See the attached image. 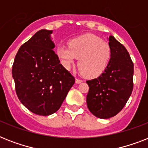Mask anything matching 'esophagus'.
<instances>
[{"label":"esophagus","mask_w":148,"mask_h":148,"mask_svg":"<svg viewBox=\"0 0 148 148\" xmlns=\"http://www.w3.org/2000/svg\"><path fill=\"white\" fill-rule=\"evenodd\" d=\"M83 81H81V80H80V79H77L76 78V80H75V82H76V84H80Z\"/></svg>","instance_id":"34e87169"}]
</instances>
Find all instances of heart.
Listing matches in <instances>:
<instances>
[{
    "mask_svg": "<svg viewBox=\"0 0 148 148\" xmlns=\"http://www.w3.org/2000/svg\"><path fill=\"white\" fill-rule=\"evenodd\" d=\"M69 47L61 45L57 48L56 53L60 63L70 69L77 58L81 74L89 78L97 77L108 67L111 58V48L108 43L94 34H87L73 38Z\"/></svg>",
    "mask_w": 148,
    "mask_h": 148,
    "instance_id": "b5f03b06",
    "label": "heart"
}]
</instances>
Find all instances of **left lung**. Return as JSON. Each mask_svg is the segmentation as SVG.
I'll use <instances>...</instances> for the list:
<instances>
[{
  "instance_id": "8db88e82",
  "label": "left lung",
  "mask_w": 148,
  "mask_h": 148,
  "mask_svg": "<svg viewBox=\"0 0 148 148\" xmlns=\"http://www.w3.org/2000/svg\"><path fill=\"white\" fill-rule=\"evenodd\" d=\"M111 58L108 67L97 78L87 81L89 91L87 105L97 117L108 119L117 114L133 90L134 64L123 45L110 36Z\"/></svg>"
}]
</instances>
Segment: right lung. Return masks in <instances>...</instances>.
<instances>
[{
    "label": "right lung",
    "instance_id": "obj_1",
    "mask_svg": "<svg viewBox=\"0 0 148 148\" xmlns=\"http://www.w3.org/2000/svg\"><path fill=\"white\" fill-rule=\"evenodd\" d=\"M52 32L42 29L34 34L20 47L12 67L15 90L21 103L43 116L58 110L75 82L53 51Z\"/></svg>",
    "mask_w": 148,
    "mask_h": 148
}]
</instances>
